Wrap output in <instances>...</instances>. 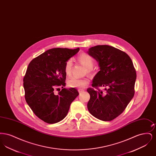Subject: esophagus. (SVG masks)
<instances>
[{
	"instance_id": "1",
	"label": "esophagus",
	"mask_w": 156,
	"mask_h": 156,
	"mask_svg": "<svg viewBox=\"0 0 156 156\" xmlns=\"http://www.w3.org/2000/svg\"><path fill=\"white\" fill-rule=\"evenodd\" d=\"M78 92H79V93H82V92H84V90L82 89H78Z\"/></svg>"
}]
</instances>
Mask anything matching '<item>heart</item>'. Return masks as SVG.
<instances>
[{
	"mask_svg": "<svg viewBox=\"0 0 156 156\" xmlns=\"http://www.w3.org/2000/svg\"><path fill=\"white\" fill-rule=\"evenodd\" d=\"M78 61L87 68V71L88 73H90L92 71V67L94 65V60L89 55L87 54H81L78 57ZM73 66V59H69L66 62L64 71L67 76H70L72 73ZM89 83V80L87 78H79L77 77H71L69 78L67 83L69 87L76 88H83L85 87Z\"/></svg>",
	"mask_w": 156,
	"mask_h": 156,
	"instance_id": "obj_1",
	"label": "heart"
}]
</instances>
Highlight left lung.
<instances>
[{"label": "left lung", "instance_id": "8db88e82", "mask_svg": "<svg viewBox=\"0 0 156 156\" xmlns=\"http://www.w3.org/2000/svg\"><path fill=\"white\" fill-rule=\"evenodd\" d=\"M89 55L98 62L100 71L87 91L90 113L97 119L111 121L119 116L133 98L136 73L133 62L126 52L112 46L99 45L90 48ZM104 86L105 93L98 89Z\"/></svg>", "mask_w": 156, "mask_h": 156}]
</instances>
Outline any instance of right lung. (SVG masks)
<instances>
[{
  "instance_id": "1",
  "label": "right lung",
  "mask_w": 156,
  "mask_h": 156,
  "mask_svg": "<svg viewBox=\"0 0 156 156\" xmlns=\"http://www.w3.org/2000/svg\"><path fill=\"white\" fill-rule=\"evenodd\" d=\"M80 48H54L33 59L23 78L25 99L38 118L50 124L67 116L71 104L78 96L74 88L66 89L64 67ZM63 89L58 94L55 90Z\"/></svg>"
}]
</instances>
